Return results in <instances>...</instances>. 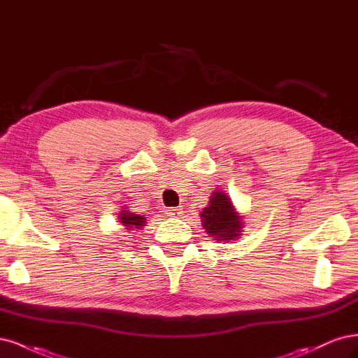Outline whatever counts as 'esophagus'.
I'll use <instances>...</instances> for the list:
<instances>
[{
    "mask_svg": "<svg viewBox=\"0 0 358 358\" xmlns=\"http://www.w3.org/2000/svg\"><path fill=\"white\" fill-rule=\"evenodd\" d=\"M166 214L169 217H180L182 214V208H181V206H178V208H168Z\"/></svg>",
    "mask_w": 358,
    "mask_h": 358,
    "instance_id": "1",
    "label": "esophagus"
}]
</instances>
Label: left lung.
Returning a JSON list of instances; mask_svg holds the SVG:
<instances>
[{
  "label": "left lung",
  "mask_w": 358,
  "mask_h": 358,
  "mask_svg": "<svg viewBox=\"0 0 358 358\" xmlns=\"http://www.w3.org/2000/svg\"><path fill=\"white\" fill-rule=\"evenodd\" d=\"M201 222L206 235L218 242H232L241 236L244 227V215L234 206L226 192L211 193L208 205L201 211Z\"/></svg>",
  "instance_id": "obj_1"
}]
</instances>
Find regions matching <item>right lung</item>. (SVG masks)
Wrapping results in <instances>:
<instances>
[{
  "instance_id": "right-lung-1",
  "label": "right lung",
  "mask_w": 358,
  "mask_h": 358,
  "mask_svg": "<svg viewBox=\"0 0 358 358\" xmlns=\"http://www.w3.org/2000/svg\"><path fill=\"white\" fill-rule=\"evenodd\" d=\"M119 218V223L122 226H124L126 230H136V229H141L145 226L147 223V218L141 214H135L131 213L129 208H123L120 211V214L117 215Z\"/></svg>"
}]
</instances>
